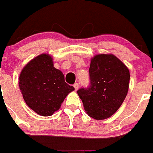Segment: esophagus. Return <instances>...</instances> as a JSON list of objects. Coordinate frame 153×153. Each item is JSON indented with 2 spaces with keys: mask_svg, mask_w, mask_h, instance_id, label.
I'll return each instance as SVG.
<instances>
[{
  "mask_svg": "<svg viewBox=\"0 0 153 153\" xmlns=\"http://www.w3.org/2000/svg\"><path fill=\"white\" fill-rule=\"evenodd\" d=\"M74 89L75 90H77V89H79V83H74Z\"/></svg>",
  "mask_w": 153,
  "mask_h": 153,
  "instance_id": "34e87169",
  "label": "esophagus"
}]
</instances>
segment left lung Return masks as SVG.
Returning <instances> with one entry per match:
<instances>
[{
    "label": "left lung",
    "instance_id": "8db88e82",
    "mask_svg": "<svg viewBox=\"0 0 153 153\" xmlns=\"http://www.w3.org/2000/svg\"><path fill=\"white\" fill-rule=\"evenodd\" d=\"M89 85L77 91L88 115L105 120L115 114L126 97L130 71L111 54H100L91 59Z\"/></svg>",
    "mask_w": 153,
    "mask_h": 153
}]
</instances>
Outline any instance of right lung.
Masks as SVG:
<instances>
[{
  "instance_id": "add662e5",
  "label": "right lung",
  "mask_w": 153,
  "mask_h": 153,
  "mask_svg": "<svg viewBox=\"0 0 153 153\" xmlns=\"http://www.w3.org/2000/svg\"><path fill=\"white\" fill-rule=\"evenodd\" d=\"M19 84L26 104L42 116L53 115L74 89L65 82L63 73L53 67L48 54L38 56L25 66Z\"/></svg>"
}]
</instances>
